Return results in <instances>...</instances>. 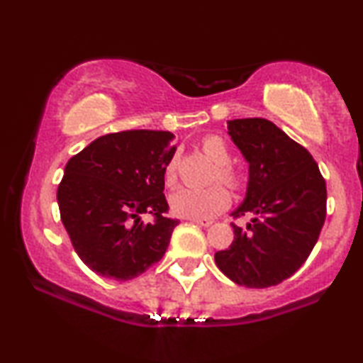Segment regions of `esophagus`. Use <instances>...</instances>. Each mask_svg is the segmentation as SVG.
Instances as JSON below:
<instances>
[{"label": "esophagus", "instance_id": "1", "mask_svg": "<svg viewBox=\"0 0 363 363\" xmlns=\"http://www.w3.org/2000/svg\"><path fill=\"white\" fill-rule=\"evenodd\" d=\"M190 222L200 225V227H210V225L213 223L211 220H199V218H190Z\"/></svg>", "mask_w": 363, "mask_h": 363}]
</instances>
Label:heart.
I'll return each instance as SVG.
<instances>
[{"mask_svg": "<svg viewBox=\"0 0 363 363\" xmlns=\"http://www.w3.org/2000/svg\"><path fill=\"white\" fill-rule=\"evenodd\" d=\"M201 150L216 164L215 180H222L232 190H242L245 173L237 164L230 163L232 150L220 135H208L201 140ZM178 158L172 157L164 168V182L173 185L177 182ZM230 193L222 183H215L208 188H180L170 196L172 211L182 218L206 220L222 213L230 205Z\"/></svg>", "mask_w": 363, "mask_h": 363, "instance_id": "b5f03b06", "label": "heart"}]
</instances>
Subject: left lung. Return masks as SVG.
<instances>
[{
	"label": "left lung",
	"mask_w": 363,
	"mask_h": 363,
	"mask_svg": "<svg viewBox=\"0 0 363 363\" xmlns=\"http://www.w3.org/2000/svg\"><path fill=\"white\" fill-rule=\"evenodd\" d=\"M228 135L250 163L245 201L232 223L235 238L215 253L216 267L248 289L289 279L312 253L327 216V185L308 150L265 118L228 121Z\"/></svg>",
	"instance_id": "obj_1"
}]
</instances>
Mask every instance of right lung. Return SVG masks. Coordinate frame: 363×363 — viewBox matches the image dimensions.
<instances>
[{
    "label": "right lung",
    "mask_w": 363,
    "mask_h": 363,
    "mask_svg": "<svg viewBox=\"0 0 363 363\" xmlns=\"http://www.w3.org/2000/svg\"><path fill=\"white\" fill-rule=\"evenodd\" d=\"M170 131L103 135L69 158L58 186L61 222L95 274L131 280L162 260L178 220L168 218L164 168L175 155ZM148 213L154 220L140 222Z\"/></svg>",
    "instance_id": "right-lung-1"
}]
</instances>
